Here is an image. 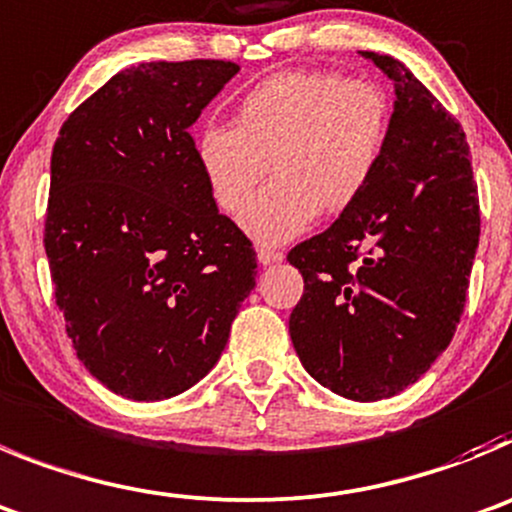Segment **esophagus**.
I'll return each instance as SVG.
<instances>
[{
	"mask_svg": "<svg viewBox=\"0 0 512 512\" xmlns=\"http://www.w3.org/2000/svg\"><path fill=\"white\" fill-rule=\"evenodd\" d=\"M281 261H284V253L276 251V248H266V246L259 248V264L261 266L281 264Z\"/></svg>",
	"mask_w": 512,
	"mask_h": 512,
	"instance_id": "esophagus-1",
	"label": "esophagus"
}]
</instances>
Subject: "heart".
<instances>
[{
  "label": "heart",
  "instance_id": "b5f03b06",
  "mask_svg": "<svg viewBox=\"0 0 512 512\" xmlns=\"http://www.w3.org/2000/svg\"><path fill=\"white\" fill-rule=\"evenodd\" d=\"M386 91L335 70H284L241 98L236 126L208 124L195 142L200 172L225 213H241L272 164L275 182L243 213L259 243H284L322 213L353 208L386 154Z\"/></svg>",
  "mask_w": 512,
  "mask_h": 512
}]
</instances>
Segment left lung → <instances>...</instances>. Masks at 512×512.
<instances>
[{
	"instance_id": "1",
	"label": "left lung",
	"mask_w": 512,
	"mask_h": 512,
	"mask_svg": "<svg viewBox=\"0 0 512 512\" xmlns=\"http://www.w3.org/2000/svg\"><path fill=\"white\" fill-rule=\"evenodd\" d=\"M360 55L393 81L391 137L358 203L289 251L304 279L289 335L314 381L381 401L447 350L470 287L480 205L459 121L396 58Z\"/></svg>"
}]
</instances>
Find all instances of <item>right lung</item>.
<instances>
[{
    "label": "right lung",
    "mask_w": 512,
    "mask_h": 512,
    "mask_svg": "<svg viewBox=\"0 0 512 512\" xmlns=\"http://www.w3.org/2000/svg\"><path fill=\"white\" fill-rule=\"evenodd\" d=\"M238 73L139 63L83 101L50 159L45 253L88 373L131 401L192 388L256 287V251L218 213L190 126Z\"/></svg>",
    "instance_id": "1"
}]
</instances>
